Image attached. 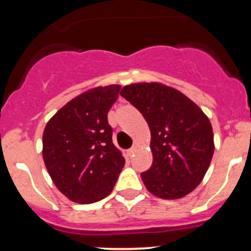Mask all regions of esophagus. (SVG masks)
Masks as SVG:
<instances>
[{
	"label": "esophagus",
	"mask_w": 251,
	"mask_h": 251,
	"mask_svg": "<svg viewBox=\"0 0 251 251\" xmlns=\"http://www.w3.org/2000/svg\"><path fill=\"white\" fill-rule=\"evenodd\" d=\"M126 152H128L129 156H131V154H134L136 152V146H133V147H131V149H129Z\"/></svg>",
	"instance_id": "1"
}]
</instances>
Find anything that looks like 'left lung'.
I'll return each mask as SVG.
<instances>
[{
	"label": "left lung",
	"instance_id": "left-lung-1",
	"mask_svg": "<svg viewBox=\"0 0 251 251\" xmlns=\"http://www.w3.org/2000/svg\"><path fill=\"white\" fill-rule=\"evenodd\" d=\"M121 95L140 111L151 130L153 162L141 173L147 190L163 200L192 192L208 170L214 153L208 117L181 92L159 83H134Z\"/></svg>",
	"mask_w": 251,
	"mask_h": 251
}]
</instances>
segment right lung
I'll use <instances>...</instances> for the list:
<instances>
[{
  "instance_id": "1",
  "label": "right lung",
  "mask_w": 251,
  "mask_h": 251,
  "mask_svg": "<svg viewBox=\"0 0 251 251\" xmlns=\"http://www.w3.org/2000/svg\"><path fill=\"white\" fill-rule=\"evenodd\" d=\"M120 89L112 84L87 90L61 107L46 126L43 161L56 187L72 202L104 200L125 167L107 121Z\"/></svg>"
}]
</instances>
